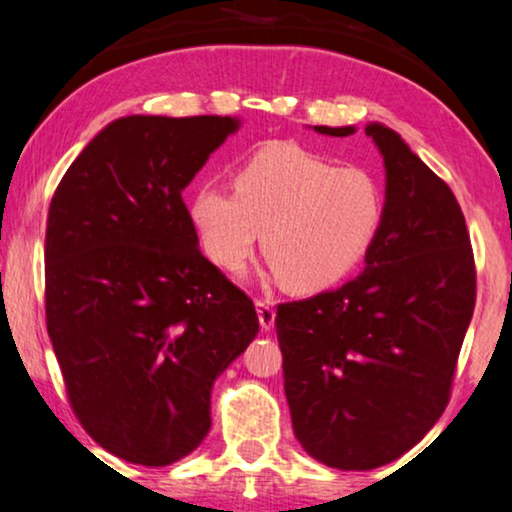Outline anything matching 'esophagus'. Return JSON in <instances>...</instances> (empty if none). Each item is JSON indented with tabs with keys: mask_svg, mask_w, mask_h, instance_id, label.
Masks as SVG:
<instances>
[{
	"mask_svg": "<svg viewBox=\"0 0 512 512\" xmlns=\"http://www.w3.org/2000/svg\"><path fill=\"white\" fill-rule=\"evenodd\" d=\"M256 310H258V322H261V329L270 331L272 324H275V303L268 301V298H258Z\"/></svg>",
	"mask_w": 512,
	"mask_h": 512,
	"instance_id": "esophagus-1",
	"label": "esophagus"
}]
</instances>
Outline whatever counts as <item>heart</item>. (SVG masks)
<instances>
[{"label": "heart", "mask_w": 512, "mask_h": 512, "mask_svg": "<svg viewBox=\"0 0 512 512\" xmlns=\"http://www.w3.org/2000/svg\"><path fill=\"white\" fill-rule=\"evenodd\" d=\"M386 216V192L362 167L291 143L265 145L232 176V192L204 185L190 199L202 249L237 272L261 249L284 287L315 291L362 261Z\"/></svg>", "instance_id": "b5f03b06"}]
</instances>
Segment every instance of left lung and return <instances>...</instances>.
Here are the masks:
<instances>
[{
  "label": "left lung",
  "mask_w": 512,
  "mask_h": 512,
  "mask_svg": "<svg viewBox=\"0 0 512 512\" xmlns=\"http://www.w3.org/2000/svg\"><path fill=\"white\" fill-rule=\"evenodd\" d=\"M350 136L353 126H315ZM386 162V216L364 270L277 305L284 395L303 449L324 466L395 461L449 404L475 308V258L454 192L393 129L369 124Z\"/></svg>",
  "instance_id": "1"
}]
</instances>
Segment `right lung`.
I'll return each mask as SVG.
<instances>
[{"label": "right lung", "mask_w": 512, "mask_h": 512, "mask_svg": "<svg viewBox=\"0 0 512 512\" xmlns=\"http://www.w3.org/2000/svg\"><path fill=\"white\" fill-rule=\"evenodd\" d=\"M237 126L115 119L53 192L46 331L82 428L138 466H169L202 444L216 376L258 334L254 301L197 249L181 195Z\"/></svg>", "instance_id": "add662e5"}]
</instances>
